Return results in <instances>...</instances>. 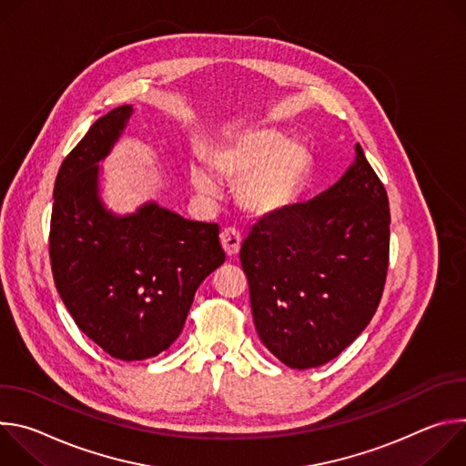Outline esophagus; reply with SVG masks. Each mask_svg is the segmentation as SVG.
<instances>
[{"label":"esophagus","mask_w":466,"mask_h":466,"mask_svg":"<svg viewBox=\"0 0 466 466\" xmlns=\"http://www.w3.org/2000/svg\"><path fill=\"white\" fill-rule=\"evenodd\" d=\"M221 247L228 258L236 256L241 247V236L236 228H225L221 232Z\"/></svg>","instance_id":"esophagus-1"}]
</instances>
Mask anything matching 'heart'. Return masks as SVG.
Listing matches in <instances>:
<instances>
[{"mask_svg":"<svg viewBox=\"0 0 466 466\" xmlns=\"http://www.w3.org/2000/svg\"><path fill=\"white\" fill-rule=\"evenodd\" d=\"M210 167L238 182L236 198L247 214L273 219L297 203L311 157L302 144L273 127H245L212 147ZM189 182L203 198L218 197V182L205 164L189 166Z\"/></svg>","mask_w":466,"mask_h":466,"instance_id":"b5f03b06","label":"heart"}]
</instances>
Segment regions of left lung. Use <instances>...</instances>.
Wrapping results in <instances>:
<instances>
[{
  "label": "left lung",
  "mask_w": 466,
  "mask_h": 466,
  "mask_svg": "<svg viewBox=\"0 0 466 466\" xmlns=\"http://www.w3.org/2000/svg\"><path fill=\"white\" fill-rule=\"evenodd\" d=\"M354 149L334 186L254 225L239 250L258 336L291 369L338 358L367 328L383 293L389 198L361 146Z\"/></svg>",
  "instance_id": "8db88e82"
}]
</instances>
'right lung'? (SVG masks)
Returning a JSON list of instances; mask_svg holds the SVG:
<instances>
[{
    "label": "right lung",
    "instance_id": "add662e5",
    "mask_svg": "<svg viewBox=\"0 0 466 466\" xmlns=\"http://www.w3.org/2000/svg\"><path fill=\"white\" fill-rule=\"evenodd\" d=\"M135 114L99 117L64 158L53 189L49 256L56 291L76 324L108 356L147 360L180 336L201 282L225 261L216 223L144 203L112 212L101 166Z\"/></svg>",
    "mask_w": 466,
    "mask_h": 466
}]
</instances>
